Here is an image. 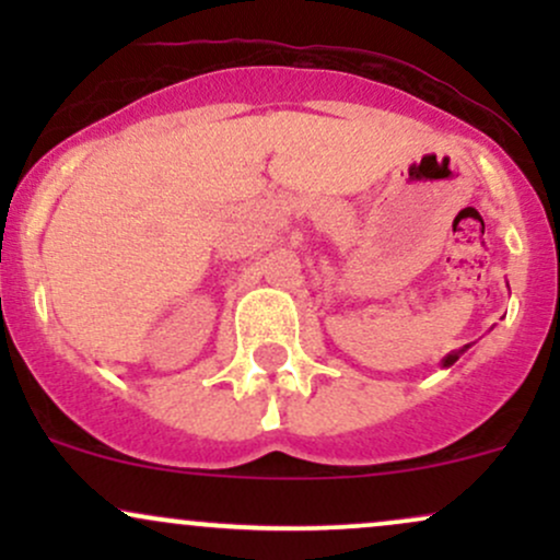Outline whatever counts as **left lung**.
Wrapping results in <instances>:
<instances>
[{"mask_svg":"<svg viewBox=\"0 0 560 560\" xmlns=\"http://www.w3.org/2000/svg\"><path fill=\"white\" fill-rule=\"evenodd\" d=\"M468 347H471V345H464V347H460V350H453V352H447V355L442 358V369H450V365H453L455 361H458L460 355H464V352L468 350Z\"/></svg>","mask_w":560,"mask_h":560,"instance_id":"8db88e82","label":"left lung"}]
</instances>
